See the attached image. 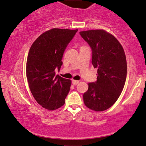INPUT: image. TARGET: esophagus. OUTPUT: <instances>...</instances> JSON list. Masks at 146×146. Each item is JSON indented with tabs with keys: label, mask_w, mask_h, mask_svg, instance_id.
I'll return each mask as SVG.
<instances>
[{
	"label": "esophagus",
	"mask_w": 146,
	"mask_h": 146,
	"mask_svg": "<svg viewBox=\"0 0 146 146\" xmlns=\"http://www.w3.org/2000/svg\"><path fill=\"white\" fill-rule=\"evenodd\" d=\"M72 83L73 85H76L79 83V81H77V80H72Z\"/></svg>",
	"instance_id": "obj_1"
}]
</instances>
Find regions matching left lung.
I'll list each match as a JSON object with an SVG mask.
<instances>
[{
	"label": "left lung",
	"instance_id": "obj_1",
	"mask_svg": "<svg viewBox=\"0 0 146 146\" xmlns=\"http://www.w3.org/2000/svg\"><path fill=\"white\" fill-rule=\"evenodd\" d=\"M92 49V64L97 68V80L89 83L83 94L85 106L94 111H104L118 100L124 87L127 75L126 55L122 45L104 30L80 32Z\"/></svg>",
	"mask_w": 146,
	"mask_h": 146
}]
</instances>
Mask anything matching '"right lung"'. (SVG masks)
Returning a JSON list of instances; mask_svg holds the SVG:
<instances>
[{
  "label": "right lung",
  "instance_id": "add662e5",
  "mask_svg": "<svg viewBox=\"0 0 146 146\" xmlns=\"http://www.w3.org/2000/svg\"><path fill=\"white\" fill-rule=\"evenodd\" d=\"M77 31L53 28L41 34L30 47L26 77L35 100L47 110L62 106L70 90L71 80L55 75V69H60L65 48Z\"/></svg>",
  "mask_w": 146,
  "mask_h": 146
}]
</instances>
